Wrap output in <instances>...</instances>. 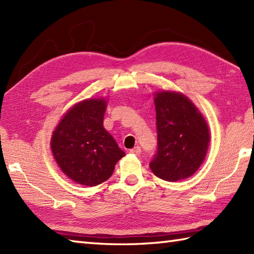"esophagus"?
I'll use <instances>...</instances> for the list:
<instances>
[{
  "label": "esophagus",
  "instance_id": "obj_1",
  "mask_svg": "<svg viewBox=\"0 0 254 254\" xmlns=\"http://www.w3.org/2000/svg\"><path fill=\"white\" fill-rule=\"evenodd\" d=\"M130 153L133 154V155H139V154H141V147L135 146L134 148L130 149Z\"/></svg>",
  "mask_w": 254,
  "mask_h": 254
}]
</instances>
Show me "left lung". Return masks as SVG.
Wrapping results in <instances>:
<instances>
[{
  "mask_svg": "<svg viewBox=\"0 0 254 254\" xmlns=\"http://www.w3.org/2000/svg\"><path fill=\"white\" fill-rule=\"evenodd\" d=\"M157 152L149 167L169 182L191 177L203 164L209 144L207 123L193 102L176 91L155 94Z\"/></svg>",
  "mask_w": 254,
  "mask_h": 254,
  "instance_id": "left-lung-1",
  "label": "left lung"
}]
</instances>
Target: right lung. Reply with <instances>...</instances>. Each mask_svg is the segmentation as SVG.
Returning <instances> with one entry per match:
<instances>
[{
    "instance_id": "right-lung-1",
    "label": "right lung",
    "mask_w": 254,
    "mask_h": 254,
    "mask_svg": "<svg viewBox=\"0 0 254 254\" xmlns=\"http://www.w3.org/2000/svg\"><path fill=\"white\" fill-rule=\"evenodd\" d=\"M105 99L78 102L59 123L51 149L61 170L79 185L95 187L109 179L126 153L104 128Z\"/></svg>"
}]
</instances>
